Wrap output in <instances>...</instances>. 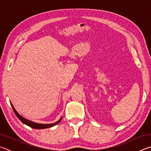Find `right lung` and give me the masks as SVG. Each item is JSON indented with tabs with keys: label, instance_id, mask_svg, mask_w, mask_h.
Returning <instances> with one entry per match:
<instances>
[{
	"label": "right lung",
	"instance_id": "1",
	"mask_svg": "<svg viewBox=\"0 0 151 151\" xmlns=\"http://www.w3.org/2000/svg\"><path fill=\"white\" fill-rule=\"evenodd\" d=\"M11 106L12 109H13V111L14 112L15 114H16L18 118L19 119V120L22 122H23L24 124H27V126H29L31 128H33V129H47V128H50V127H52L53 126H55V125L59 123V122L61 121V119H62V117L58 120L57 122H55V123H52V124H40V123H37V122H32L31 121H29V120H28L27 119L24 118L23 116H22L21 115H20L19 113H18V112L16 111V109H14V107L12 105V104L11 103Z\"/></svg>",
	"mask_w": 151,
	"mask_h": 151
}]
</instances>
